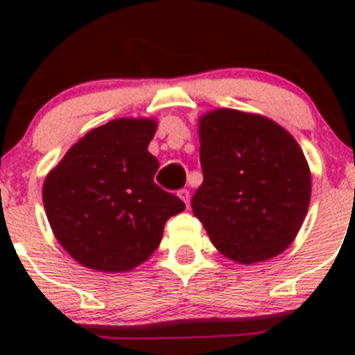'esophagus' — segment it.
Instances as JSON below:
<instances>
[{
	"label": "esophagus",
	"mask_w": 355,
	"mask_h": 355,
	"mask_svg": "<svg viewBox=\"0 0 355 355\" xmlns=\"http://www.w3.org/2000/svg\"><path fill=\"white\" fill-rule=\"evenodd\" d=\"M178 196H180V199L183 200L184 205L190 206V192H188L187 188H181L180 192H178Z\"/></svg>",
	"instance_id": "34e87169"
}]
</instances>
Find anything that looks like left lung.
<instances>
[{"instance_id":"1","label":"left lung","mask_w":355,"mask_h":355,"mask_svg":"<svg viewBox=\"0 0 355 355\" xmlns=\"http://www.w3.org/2000/svg\"><path fill=\"white\" fill-rule=\"evenodd\" d=\"M199 140L205 181L192 209L213 245L241 265L283 252L311 199V172L297 140L270 119L231 108L202 115Z\"/></svg>"}]
</instances>
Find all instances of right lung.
<instances>
[{
  "label": "right lung",
  "instance_id": "obj_1",
  "mask_svg": "<svg viewBox=\"0 0 355 355\" xmlns=\"http://www.w3.org/2000/svg\"><path fill=\"white\" fill-rule=\"evenodd\" d=\"M153 119H115L89 131L44 181L42 200L60 245L97 272H128L158 249L184 202L155 183L147 150Z\"/></svg>",
  "mask_w": 355,
  "mask_h": 355
}]
</instances>
